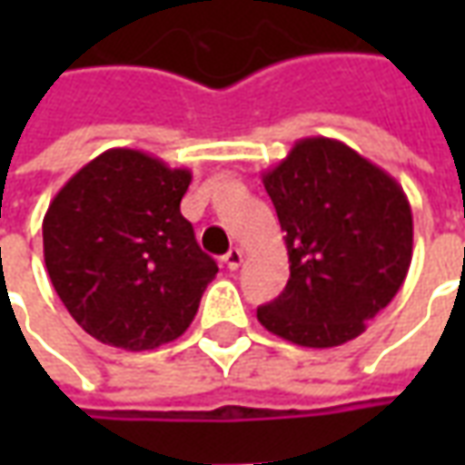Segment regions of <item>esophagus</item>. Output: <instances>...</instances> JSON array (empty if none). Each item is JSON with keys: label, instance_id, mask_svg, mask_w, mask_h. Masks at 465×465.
Segmentation results:
<instances>
[{"label": "esophagus", "instance_id": "1", "mask_svg": "<svg viewBox=\"0 0 465 465\" xmlns=\"http://www.w3.org/2000/svg\"><path fill=\"white\" fill-rule=\"evenodd\" d=\"M242 262H243V252H242V249H232V252L223 256V263H226V266H229L232 272H236V269L242 266Z\"/></svg>", "mask_w": 465, "mask_h": 465}]
</instances>
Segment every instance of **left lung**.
Returning <instances> with one entry per match:
<instances>
[{
	"label": "left lung",
	"mask_w": 465,
	"mask_h": 465,
	"mask_svg": "<svg viewBox=\"0 0 465 465\" xmlns=\"http://www.w3.org/2000/svg\"><path fill=\"white\" fill-rule=\"evenodd\" d=\"M286 233L289 283L256 319L309 349L366 331L399 293L413 256V216L399 182L336 139L309 136L263 172Z\"/></svg>",
	"instance_id": "left-lung-1"
}]
</instances>
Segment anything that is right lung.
I'll return each mask as SVG.
<instances>
[{
  "mask_svg": "<svg viewBox=\"0 0 465 465\" xmlns=\"http://www.w3.org/2000/svg\"><path fill=\"white\" fill-rule=\"evenodd\" d=\"M189 169L109 149L59 189L42 223L54 292L96 341L149 351L179 339L219 266L182 216Z\"/></svg>",
  "mask_w": 465,
  "mask_h": 465,
  "instance_id": "obj_1",
  "label": "right lung"
}]
</instances>
